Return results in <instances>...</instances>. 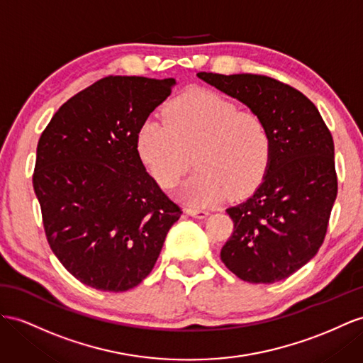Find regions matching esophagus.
I'll list each match as a JSON object with an SVG mask.
<instances>
[{
	"mask_svg": "<svg viewBox=\"0 0 363 363\" xmlns=\"http://www.w3.org/2000/svg\"><path fill=\"white\" fill-rule=\"evenodd\" d=\"M185 213H187V215H190V216H193V218H199V219H203V218H206V216H208V215H210L208 210H202V208H193V207L185 208Z\"/></svg>",
	"mask_w": 363,
	"mask_h": 363,
	"instance_id": "esophagus-1",
	"label": "esophagus"
}]
</instances>
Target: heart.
Instances as JSON below:
<instances>
[{"mask_svg":"<svg viewBox=\"0 0 363 363\" xmlns=\"http://www.w3.org/2000/svg\"><path fill=\"white\" fill-rule=\"evenodd\" d=\"M136 150L162 189L179 181L190 165L194 172L179 193L193 206H210L244 196L264 179L273 156L267 121L253 110H239L216 91L194 89L173 99L165 118H147L138 130Z\"/></svg>","mask_w":363,"mask_h":363,"instance_id":"1","label":"heart"}]
</instances>
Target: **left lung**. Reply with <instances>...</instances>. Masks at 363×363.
<instances>
[{
	"label": "left lung",
	"mask_w": 363,
	"mask_h": 363,
	"mask_svg": "<svg viewBox=\"0 0 363 363\" xmlns=\"http://www.w3.org/2000/svg\"><path fill=\"white\" fill-rule=\"evenodd\" d=\"M198 78L261 115L273 156L261 185L227 208L233 233L220 250L228 270L250 284H273L319 252L337 196L334 143L313 102L270 77L199 72Z\"/></svg>",
	"instance_id": "obj_1"
}]
</instances>
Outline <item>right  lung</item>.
<instances>
[{
  "mask_svg": "<svg viewBox=\"0 0 363 363\" xmlns=\"http://www.w3.org/2000/svg\"><path fill=\"white\" fill-rule=\"evenodd\" d=\"M174 84L106 77L64 102L40 138L33 190L45 236L84 285L119 293L141 284L182 215L136 150L139 127Z\"/></svg>",
  "mask_w": 363,
  "mask_h": 363,
  "instance_id": "right-lung-1",
  "label": "right lung"
}]
</instances>
